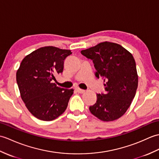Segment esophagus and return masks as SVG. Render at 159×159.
I'll use <instances>...</instances> for the list:
<instances>
[{
    "mask_svg": "<svg viewBox=\"0 0 159 159\" xmlns=\"http://www.w3.org/2000/svg\"><path fill=\"white\" fill-rule=\"evenodd\" d=\"M75 90H77V93H84V92H85V90H83V89H80V88H78V87L76 88Z\"/></svg>",
    "mask_w": 159,
    "mask_h": 159,
    "instance_id": "34e87169",
    "label": "esophagus"
}]
</instances>
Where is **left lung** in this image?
<instances>
[{"mask_svg": "<svg viewBox=\"0 0 159 159\" xmlns=\"http://www.w3.org/2000/svg\"><path fill=\"white\" fill-rule=\"evenodd\" d=\"M81 53L93 61L95 76L105 82V93L97 94V102L89 107L91 114L105 122L120 118L130 107L138 86L136 64L131 53L120 45L108 41Z\"/></svg>", "mask_w": 159, "mask_h": 159, "instance_id": "left-lung-1", "label": "left lung"}]
</instances>
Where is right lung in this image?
I'll list each match as a JSON object with an SVG mask.
<instances>
[{
	"instance_id": "obj_1",
	"label": "right lung",
	"mask_w": 159,
	"mask_h": 159,
	"mask_svg": "<svg viewBox=\"0 0 159 159\" xmlns=\"http://www.w3.org/2000/svg\"><path fill=\"white\" fill-rule=\"evenodd\" d=\"M70 50L53 46L39 48L22 60L16 73L20 96L34 117L51 121L67 107L73 89H61L53 83L55 75L62 73L64 61Z\"/></svg>"
}]
</instances>
